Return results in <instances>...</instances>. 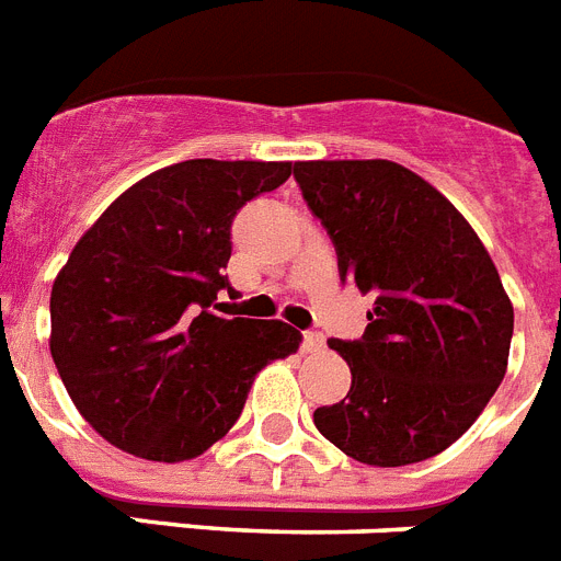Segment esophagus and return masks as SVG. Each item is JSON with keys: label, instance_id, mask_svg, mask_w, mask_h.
<instances>
[{"label": "esophagus", "instance_id": "34e87169", "mask_svg": "<svg viewBox=\"0 0 561 561\" xmlns=\"http://www.w3.org/2000/svg\"><path fill=\"white\" fill-rule=\"evenodd\" d=\"M302 345H305V351H322V347H324V336L319 331H305Z\"/></svg>", "mask_w": 561, "mask_h": 561}]
</instances>
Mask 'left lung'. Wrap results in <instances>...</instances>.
<instances>
[{"label":"left lung","instance_id":"1","mask_svg":"<svg viewBox=\"0 0 561 561\" xmlns=\"http://www.w3.org/2000/svg\"><path fill=\"white\" fill-rule=\"evenodd\" d=\"M339 276L376 294L362 339L328 345L351 390L313 411L342 454L399 468L450 448L505 379L513 305L491 253L425 179L388 159L296 162Z\"/></svg>","mask_w":561,"mask_h":561}]
</instances>
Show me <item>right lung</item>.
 Returning <instances> with one entry per match:
<instances>
[{
  "mask_svg": "<svg viewBox=\"0 0 561 561\" xmlns=\"http://www.w3.org/2000/svg\"><path fill=\"white\" fill-rule=\"evenodd\" d=\"M290 162L187 159L111 202L50 290V356L93 431L150 462H185L233 427L267 362L302 333L214 313L230 222Z\"/></svg>",
  "mask_w": 561,
  "mask_h": 561,
  "instance_id": "obj_1",
  "label": "right lung"
}]
</instances>
